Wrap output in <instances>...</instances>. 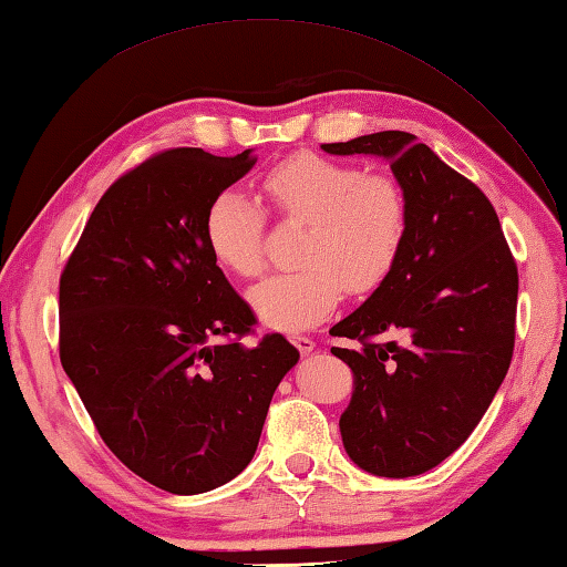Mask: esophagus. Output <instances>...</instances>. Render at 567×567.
<instances>
[{
  "label": "esophagus",
  "instance_id": "1",
  "mask_svg": "<svg viewBox=\"0 0 567 567\" xmlns=\"http://www.w3.org/2000/svg\"><path fill=\"white\" fill-rule=\"evenodd\" d=\"M292 343L297 346V351L302 353V355H309L317 348V341L311 339V336H307V333H292Z\"/></svg>",
  "mask_w": 567,
  "mask_h": 567
}]
</instances>
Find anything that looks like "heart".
Instances as JSON below:
<instances>
[{
    "instance_id": "heart-1",
    "label": "heart",
    "mask_w": 567,
    "mask_h": 567,
    "mask_svg": "<svg viewBox=\"0 0 567 567\" xmlns=\"http://www.w3.org/2000/svg\"><path fill=\"white\" fill-rule=\"evenodd\" d=\"M262 189L285 219L305 221L297 262L250 290V305L272 329H305L339 307L343 290L368 295L402 256L409 204L400 179L319 153H295L262 175ZM268 216L236 189H224L204 216L214 260L238 277L265 265Z\"/></svg>"
}]
</instances>
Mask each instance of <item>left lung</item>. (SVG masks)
<instances>
[{
    "mask_svg": "<svg viewBox=\"0 0 567 567\" xmlns=\"http://www.w3.org/2000/svg\"><path fill=\"white\" fill-rule=\"evenodd\" d=\"M380 155L406 195L402 256L331 336L353 370L341 414L346 453L365 473L412 477L436 467L480 424L514 353L519 272L485 192L406 131L323 143Z\"/></svg>",
    "mask_w": 567,
    "mask_h": 567,
    "instance_id": "left-lung-1",
    "label": "left lung"
}]
</instances>
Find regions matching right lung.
<instances>
[{"label":"right lung","mask_w":567,"mask_h":567,"mask_svg":"<svg viewBox=\"0 0 567 567\" xmlns=\"http://www.w3.org/2000/svg\"><path fill=\"white\" fill-rule=\"evenodd\" d=\"M173 148L104 192L60 275V363L102 441L173 495L226 485L256 455L299 351L244 346L250 307L204 240L212 199L256 165Z\"/></svg>","instance_id":"add662e5"}]
</instances>
